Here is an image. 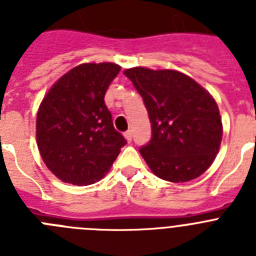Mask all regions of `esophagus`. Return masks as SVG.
Listing matches in <instances>:
<instances>
[{
    "mask_svg": "<svg viewBox=\"0 0 256 256\" xmlns=\"http://www.w3.org/2000/svg\"><path fill=\"white\" fill-rule=\"evenodd\" d=\"M124 137H126V141H128V142L132 141V137H133L132 130H126V132L124 133Z\"/></svg>",
    "mask_w": 256,
    "mask_h": 256,
    "instance_id": "esophagus-1",
    "label": "esophagus"
}]
</instances>
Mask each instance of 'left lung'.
<instances>
[{
  "instance_id": "8db88e82",
  "label": "left lung",
  "mask_w": 256,
  "mask_h": 256,
  "mask_svg": "<svg viewBox=\"0 0 256 256\" xmlns=\"http://www.w3.org/2000/svg\"><path fill=\"white\" fill-rule=\"evenodd\" d=\"M148 108L151 140L140 148L155 176L169 182L195 180L212 164L223 126L216 100L176 70H124Z\"/></svg>"
}]
</instances>
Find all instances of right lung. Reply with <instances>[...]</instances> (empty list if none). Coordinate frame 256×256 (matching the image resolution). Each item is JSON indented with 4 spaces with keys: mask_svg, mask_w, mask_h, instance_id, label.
<instances>
[{
    "mask_svg": "<svg viewBox=\"0 0 256 256\" xmlns=\"http://www.w3.org/2000/svg\"><path fill=\"white\" fill-rule=\"evenodd\" d=\"M120 72L112 62L82 64L61 76L40 102L37 144L47 168L76 186L101 180L126 138L112 126L106 91Z\"/></svg>",
    "mask_w": 256,
    "mask_h": 256,
    "instance_id": "add662e5",
    "label": "right lung"
}]
</instances>
